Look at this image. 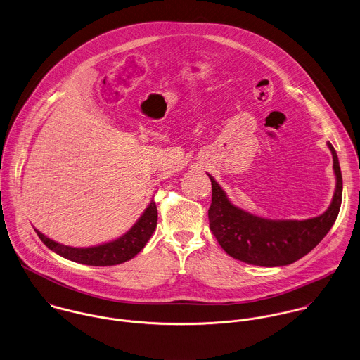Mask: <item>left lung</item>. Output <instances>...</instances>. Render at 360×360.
Returning <instances> with one entry per match:
<instances>
[{
    "label": "left lung",
    "instance_id": "8db88e82",
    "mask_svg": "<svg viewBox=\"0 0 360 360\" xmlns=\"http://www.w3.org/2000/svg\"><path fill=\"white\" fill-rule=\"evenodd\" d=\"M337 186L333 202L321 216L297 219H266L235 207L212 175L210 229L219 246L233 259L263 267L288 266L314 249L334 225L342 202V175L333 144Z\"/></svg>",
    "mask_w": 360,
    "mask_h": 360
}]
</instances>
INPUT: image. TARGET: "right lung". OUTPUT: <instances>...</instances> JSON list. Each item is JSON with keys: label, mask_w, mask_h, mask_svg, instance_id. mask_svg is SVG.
<instances>
[{"label": "right lung", "mask_w": 360, "mask_h": 360, "mask_svg": "<svg viewBox=\"0 0 360 360\" xmlns=\"http://www.w3.org/2000/svg\"><path fill=\"white\" fill-rule=\"evenodd\" d=\"M155 226L157 206L155 202L151 200L148 207L144 210L143 216L138 219V222L125 235L104 245L93 248H71L54 242L37 229L34 231L49 249L68 260L87 266H115L135 257L143 249Z\"/></svg>", "instance_id": "1"}]
</instances>
